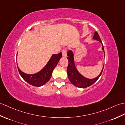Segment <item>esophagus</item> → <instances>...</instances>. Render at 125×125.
<instances>
[{"instance_id":"34e87169","label":"esophagus","mask_w":125,"mask_h":125,"mask_svg":"<svg viewBox=\"0 0 125 125\" xmlns=\"http://www.w3.org/2000/svg\"><path fill=\"white\" fill-rule=\"evenodd\" d=\"M62 55L64 57H66V54H67V49H63L62 51Z\"/></svg>"}]
</instances>
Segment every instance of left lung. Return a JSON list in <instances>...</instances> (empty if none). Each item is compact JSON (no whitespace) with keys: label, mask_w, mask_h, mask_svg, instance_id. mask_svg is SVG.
Here are the masks:
<instances>
[{"label":"left lung","mask_w":125,"mask_h":125,"mask_svg":"<svg viewBox=\"0 0 125 125\" xmlns=\"http://www.w3.org/2000/svg\"><path fill=\"white\" fill-rule=\"evenodd\" d=\"M93 39L98 40V41L102 43V40H101L100 36L98 35V34L96 31L94 33ZM102 48L104 52L103 45L102 46ZM67 55H68L67 58L69 61V64H68V66L67 68L68 76L69 80L70 81V82L73 84L74 86L82 88L88 87L91 86L94 83L96 82L98 78H99V77L101 76V75L102 74L104 66L102 69V70L101 71L100 74H99V76H98L96 78H94V79H90L83 77L82 75L80 74L79 73V72L77 71L76 66H75L74 63V59H73V54L72 52V51H68L67 53Z\"/></svg>","instance_id":"left-lung-1"}]
</instances>
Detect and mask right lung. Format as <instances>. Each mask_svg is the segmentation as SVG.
<instances>
[{
	"label": "right lung",
	"mask_w": 125,
	"mask_h": 125,
	"mask_svg": "<svg viewBox=\"0 0 125 125\" xmlns=\"http://www.w3.org/2000/svg\"><path fill=\"white\" fill-rule=\"evenodd\" d=\"M62 56L61 52L59 54H53L43 69L36 74H26L20 70L18 67L17 69L20 74L25 82L33 86L40 87L47 83L50 79L53 70L56 67Z\"/></svg>",
	"instance_id": "right-lung-1"
}]
</instances>
